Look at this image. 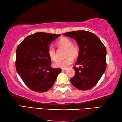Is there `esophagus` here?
<instances>
[{"mask_svg":"<svg viewBox=\"0 0 122 122\" xmlns=\"http://www.w3.org/2000/svg\"><path fill=\"white\" fill-rule=\"evenodd\" d=\"M66 69V68H62V71H65Z\"/></svg>","mask_w":122,"mask_h":122,"instance_id":"obj_1","label":"esophagus"}]
</instances>
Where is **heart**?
<instances>
[{
    "label": "heart",
    "mask_w": 122,
    "mask_h": 122,
    "mask_svg": "<svg viewBox=\"0 0 122 122\" xmlns=\"http://www.w3.org/2000/svg\"><path fill=\"white\" fill-rule=\"evenodd\" d=\"M57 45L66 49V56L67 58L65 59H59L54 63L55 68H66L68 66L73 62V58L77 57L79 53V49L78 47L73 44V42L71 39L62 37L57 41ZM48 55L52 60H56L57 59V54L55 48L53 46H50L48 49Z\"/></svg>",
    "instance_id": "b5f03b06"
}]
</instances>
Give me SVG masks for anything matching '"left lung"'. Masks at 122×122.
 Instances as JSON below:
<instances>
[{"instance_id": "1", "label": "left lung", "mask_w": 122, "mask_h": 122, "mask_svg": "<svg viewBox=\"0 0 122 122\" xmlns=\"http://www.w3.org/2000/svg\"><path fill=\"white\" fill-rule=\"evenodd\" d=\"M74 39L79 47L75 65V74L71 79V84L81 90L93 88L106 71L107 51L104 45L95 34L86 30H77L63 34Z\"/></svg>"}]
</instances>
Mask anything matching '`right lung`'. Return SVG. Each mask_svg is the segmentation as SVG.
Wrapping results in <instances>:
<instances>
[{"instance_id":"obj_1","label":"right lung","mask_w":122,"mask_h":122,"mask_svg":"<svg viewBox=\"0 0 122 122\" xmlns=\"http://www.w3.org/2000/svg\"><path fill=\"white\" fill-rule=\"evenodd\" d=\"M60 34L38 32L30 35L18 45L16 70L27 86L34 92H47L54 84L61 69L51 67L49 44Z\"/></svg>"}]
</instances>
